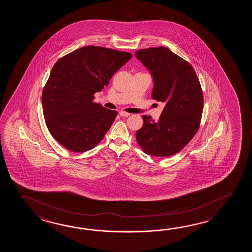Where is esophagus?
Instances as JSON below:
<instances>
[{
    "label": "esophagus",
    "instance_id": "1",
    "mask_svg": "<svg viewBox=\"0 0 252 252\" xmlns=\"http://www.w3.org/2000/svg\"><path fill=\"white\" fill-rule=\"evenodd\" d=\"M119 113H120V115H121V116H123V117H128V116L130 115L129 113H127V112H124V111H120Z\"/></svg>",
    "mask_w": 252,
    "mask_h": 252
}]
</instances>
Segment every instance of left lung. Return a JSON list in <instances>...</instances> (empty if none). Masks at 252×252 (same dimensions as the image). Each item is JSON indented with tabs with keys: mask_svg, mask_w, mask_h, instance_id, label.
Returning <instances> with one entry per match:
<instances>
[{
	"mask_svg": "<svg viewBox=\"0 0 252 252\" xmlns=\"http://www.w3.org/2000/svg\"><path fill=\"white\" fill-rule=\"evenodd\" d=\"M136 58L154 78L151 97L165 103L158 122L143 115L136 139L146 154L169 157L193 139L201 124L204 95L193 66L166 47L144 48Z\"/></svg>",
	"mask_w": 252,
	"mask_h": 252,
	"instance_id": "1",
	"label": "left lung"
}]
</instances>
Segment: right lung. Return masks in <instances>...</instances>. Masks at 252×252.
I'll use <instances>...</instances> for the list:
<instances>
[{"label":"right lung","instance_id":"obj_1","mask_svg":"<svg viewBox=\"0 0 252 252\" xmlns=\"http://www.w3.org/2000/svg\"><path fill=\"white\" fill-rule=\"evenodd\" d=\"M132 55L87 46L57 61L42 91L43 114L50 134L72 152L96 147L111 128L116 111L94 102L114 73Z\"/></svg>","mask_w":252,"mask_h":252}]
</instances>
